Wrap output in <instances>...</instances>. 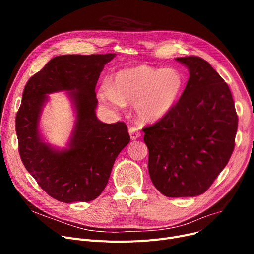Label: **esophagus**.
<instances>
[{
    "instance_id": "1",
    "label": "esophagus",
    "mask_w": 254,
    "mask_h": 254,
    "mask_svg": "<svg viewBox=\"0 0 254 254\" xmlns=\"http://www.w3.org/2000/svg\"><path fill=\"white\" fill-rule=\"evenodd\" d=\"M128 132H129V136H130V139H131V140H137V139L140 138V136H141V132L138 130V128H137L136 127H129Z\"/></svg>"
}]
</instances>
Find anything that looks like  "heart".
Listing matches in <instances>:
<instances>
[{"label":"heart","instance_id":"heart-1","mask_svg":"<svg viewBox=\"0 0 254 254\" xmlns=\"http://www.w3.org/2000/svg\"><path fill=\"white\" fill-rule=\"evenodd\" d=\"M182 86L183 78L175 69L137 64L118 71L112 85L103 83L98 97L114 109H122L126 102L134 104L140 119L156 122L174 107Z\"/></svg>","mask_w":254,"mask_h":254}]
</instances>
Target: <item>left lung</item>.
Instances as JSON below:
<instances>
[{
  "label": "left lung",
  "mask_w": 254,
  "mask_h": 254,
  "mask_svg": "<svg viewBox=\"0 0 254 254\" xmlns=\"http://www.w3.org/2000/svg\"><path fill=\"white\" fill-rule=\"evenodd\" d=\"M190 78L179 101L143 128L148 171L155 188L169 197L204 193L229 163L238 115L229 85L198 57L177 58Z\"/></svg>",
  "instance_id": "left-lung-1"
}]
</instances>
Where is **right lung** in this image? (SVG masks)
I'll use <instances>...</instances> for the list:
<instances>
[{"label":"right lung","mask_w":254,"mask_h":254,"mask_svg":"<svg viewBox=\"0 0 254 254\" xmlns=\"http://www.w3.org/2000/svg\"><path fill=\"white\" fill-rule=\"evenodd\" d=\"M114 57L59 56L24 86L15 124L19 155L40 188L60 202L97 198L108 183L117 155L129 143L125 123L104 124L96 115V85L104 65ZM60 90L72 91L77 111L70 147L61 152L42 142L37 129L46 95Z\"/></svg>","instance_id":"1"}]
</instances>
